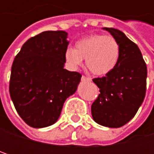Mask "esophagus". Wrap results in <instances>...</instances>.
Masks as SVG:
<instances>
[{"label":"esophagus","mask_w":154,"mask_h":154,"mask_svg":"<svg viewBox=\"0 0 154 154\" xmlns=\"http://www.w3.org/2000/svg\"><path fill=\"white\" fill-rule=\"evenodd\" d=\"M81 79H82V81H86V82H90L91 81V78L90 77H85V76H83V77H81Z\"/></svg>","instance_id":"1"}]
</instances>
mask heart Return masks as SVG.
Instances as JSON below:
<instances>
[{"label":"heart","instance_id":"obj_1","mask_svg":"<svg viewBox=\"0 0 154 154\" xmlns=\"http://www.w3.org/2000/svg\"><path fill=\"white\" fill-rule=\"evenodd\" d=\"M120 46L110 35H92L77 41L75 49L69 48L65 59L72 69H77L85 59L87 69L96 76L110 73L118 65Z\"/></svg>","mask_w":154,"mask_h":154}]
</instances>
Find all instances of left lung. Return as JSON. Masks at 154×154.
<instances>
[{"label":"left lung","instance_id":"8db88e82","mask_svg":"<svg viewBox=\"0 0 154 154\" xmlns=\"http://www.w3.org/2000/svg\"><path fill=\"white\" fill-rule=\"evenodd\" d=\"M118 41L120 57L116 68L105 77L93 79L100 94L91 107L94 120L117 128L130 121L143 102L147 68L138 46L115 28L103 27Z\"/></svg>","mask_w":154,"mask_h":154}]
</instances>
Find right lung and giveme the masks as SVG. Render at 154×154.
Instances as JSON below:
<instances>
[{
  "instance_id": "1",
  "label": "right lung",
  "mask_w": 154,
  "mask_h": 154,
  "mask_svg": "<svg viewBox=\"0 0 154 154\" xmlns=\"http://www.w3.org/2000/svg\"><path fill=\"white\" fill-rule=\"evenodd\" d=\"M65 31H45L28 39L14 59L10 94L16 110L30 127L53 125L81 74L64 69L69 45Z\"/></svg>"
}]
</instances>
